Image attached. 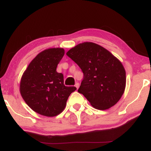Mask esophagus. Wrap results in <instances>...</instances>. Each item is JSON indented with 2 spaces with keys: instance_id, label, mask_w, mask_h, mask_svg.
<instances>
[{
  "instance_id": "1",
  "label": "esophagus",
  "mask_w": 151,
  "mask_h": 151,
  "mask_svg": "<svg viewBox=\"0 0 151 151\" xmlns=\"http://www.w3.org/2000/svg\"><path fill=\"white\" fill-rule=\"evenodd\" d=\"M79 83H78V82H77V83H76V84H75V87L77 88V89H78V88H79Z\"/></svg>"
}]
</instances>
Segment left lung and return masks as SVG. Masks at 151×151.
I'll return each mask as SVG.
<instances>
[{"label":"left lung","mask_w":151,"mask_h":151,"mask_svg":"<svg viewBox=\"0 0 151 151\" xmlns=\"http://www.w3.org/2000/svg\"><path fill=\"white\" fill-rule=\"evenodd\" d=\"M84 73L78 92L93 108L106 110L120 100L126 87V71L110 52L93 42L77 45L67 52Z\"/></svg>","instance_id":"left-lung-1"}]
</instances>
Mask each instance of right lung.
Listing matches in <instances>:
<instances>
[{
	"label": "right lung",
	"mask_w": 151,
	"mask_h": 151,
	"mask_svg": "<svg viewBox=\"0 0 151 151\" xmlns=\"http://www.w3.org/2000/svg\"><path fill=\"white\" fill-rule=\"evenodd\" d=\"M64 55L63 48L43 50L30 62L21 77L22 99L40 115L53 117L62 113L70 95L77 89L65 86L63 74L56 71Z\"/></svg>",
	"instance_id": "add662e5"
}]
</instances>
